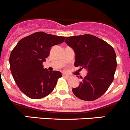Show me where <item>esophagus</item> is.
<instances>
[{
    "label": "esophagus",
    "mask_w": 130,
    "mask_h": 130,
    "mask_svg": "<svg viewBox=\"0 0 130 130\" xmlns=\"http://www.w3.org/2000/svg\"><path fill=\"white\" fill-rule=\"evenodd\" d=\"M62 76H64V77H66V78H70V76H69V75H66V74H63Z\"/></svg>",
    "instance_id": "34e87169"
}]
</instances>
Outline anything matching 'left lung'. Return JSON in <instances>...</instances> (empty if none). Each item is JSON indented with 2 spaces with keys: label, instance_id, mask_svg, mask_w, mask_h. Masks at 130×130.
Instances as JSON below:
<instances>
[{
  "label": "left lung",
  "instance_id": "obj_1",
  "mask_svg": "<svg viewBox=\"0 0 130 130\" xmlns=\"http://www.w3.org/2000/svg\"><path fill=\"white\" fill-rule=\"evenodd\" d=\"M65 42L76 54L75 66L86 68L87 75L74 94L84 101H94L105 93L114 78L116 54L112 46L91 34L67 37Z\"/></svg>",
  "mask_w": 130,
  "mask_h": 130
}]
</instances>
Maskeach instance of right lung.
<instances>
[{
  "mask_svg": "<svg viewBox=\"0 0 130 130\" xmlns=\"http://www.w3.org/2000/svg\"><path fill=\"white\" fill-rule=\"evenodd\" d=\"M66 37L37 32L22 38L13 49L9 57L12 75L20 90L31 99H40L50 94L60 71H48L43 63L53 46L63 43Z\"/></svg>",
  "mask_w": 130,
  "mask_h": 130,
  "instance_id": "obj_1",
  "label": "right lung"
}]
</instances>
